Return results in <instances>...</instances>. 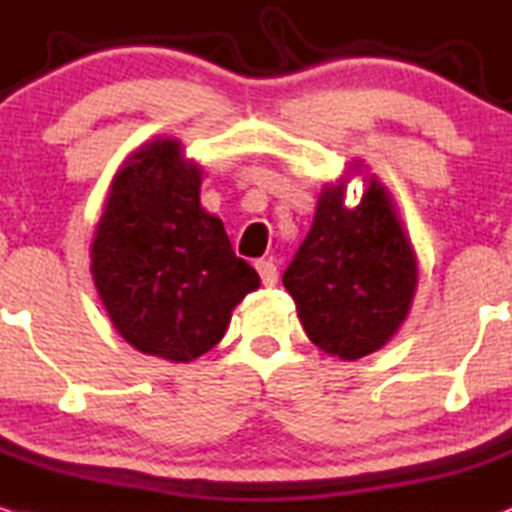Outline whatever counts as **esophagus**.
<instances>
[{"label":"esophagus","instance_id":"1","mask_svg":"<svg viewBox=\"0 0 512 512\" xmlns=\"http://www.w3.org/2000/svg\"><path fill=\"white\" fill-rule=\"evenodd\" d=\"M256 270H258V275H261L263 285L266 287H273L275 282H278V266H275L270 258H261V261H256Z\"/></svg>","mask_w":512,"mask_h":512}]
</instances>
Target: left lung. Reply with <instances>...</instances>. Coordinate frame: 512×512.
<instances>
[{
  "instance_id": "1",
  "label": "left lung",
  "mask_w": 512,
  "mask_h": 512,
  "mask_svg": "<svg viewBox=\"0 0 512 512\" xmlns=\"http://www.w3.org/2000/svg\"><path fill=\"white\" fill-rule=\"evenodd\" d=\"M352 170L359 172L354 162ZM347 177L326 184L282 285L318 350L345 362L381 350L410 314L419 268L393 198L376 177L354 208Z\"/></svg>"
}]
</instances>
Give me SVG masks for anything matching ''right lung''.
Wrapping results in <instances>:
<instances>
[{
	"mask_svg": "<svg viewBox=\"0 0 512 512\" xmlns=\"http://www.w3.org/2000/svg\"><path fill=\"white\" fill-rule=\"evenodd\" d=\"M201 167L153 138L114 174L90 244V273L117 333L150 357L186 364L222 340L261 278L201 206Z\"/></svg>",
	"mask_w": 512,
	"mask_h": 512,
	"instance_id": "right-lung-1",
	"label": "right lung"
}]
</instances>
